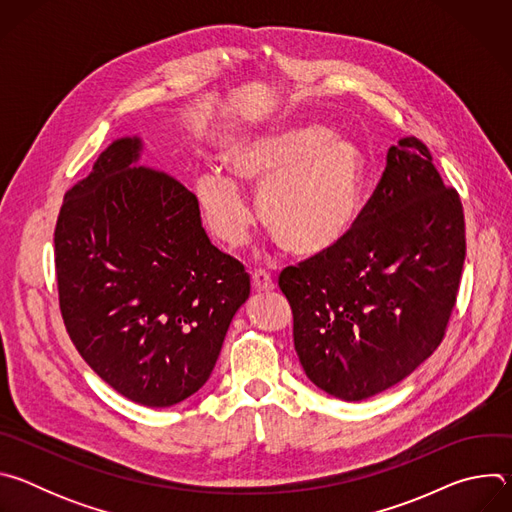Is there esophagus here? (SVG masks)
Here are the masks:
<instances>
[{
  "instance_id": "obj_1",
  "label": "esophagus",
  "mask_w": 512,
  "mask_h": 512,
  "mask_svg": "<svg viewBox=\"0 0 512 512\" xmlns=\"http://www.w3.org/2000/svg\"><path fill=\"white\" fill-rule=\"evenodd\" d=\"M251 279H253V287L257 291H271L275 287V281L271 279V275L265 269H255Z\"/></svg>"
}]
</instances>
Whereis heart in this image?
<instances>
[{"mask_svg":"<svg viewBox=\"0 0 512 512\" xmlns=\"http://www.w3.org/2000/svg\"><path fill=\"white\" fill-rule=\"evenodd\" d=\"M223 160L239 180L259 186V218L294 255H318L352 229L364 186V158L328 127L296 123L231 137ZM221 168L202 170L194 198L208 231L229 247L243 245L253 212L241 184Z\"/></svg>","mask_w":512,"mask_h":512,"instance_id":"obj_1","label":"heart"}]
</instances>
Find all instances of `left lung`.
<instances>
[{"mask_svg":"<svg viewBox=\"0 0 512 512\" xmlns=\"http://www.w3.org/2000/svg\"><path fill=\"white\" fill-rule=\"evenodd\" d=\"M464 259L456 188L423 141L399 139L348 235L279 275L308 379L362 401L411 375L444 340Z\"/></svg>","mask_w":512,"mask_h":512,"instance_id":"left-lung-1","label":"left lung"}]
</instances>
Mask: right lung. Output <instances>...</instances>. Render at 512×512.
Returning <instances> with one entry per match:
<instances>
[{"label":"right lung","instance_id":"right-lung-1","mask_svg":"<svg viewBox=\"0 0 512 512\" xmlns=\"http://www.w3.org/2000/svg\"><path fill=\"white\" fill-rule=\"evenodd\" d=\"M139 137L115 139L64 194L54 231L66 332L117 393L170 407L210 377L251 279L218 251L194 194L135 166Z\"/></svg>","mask_w":512,"mask_h":512}]
</instances>
